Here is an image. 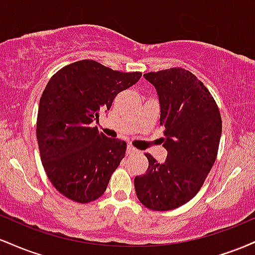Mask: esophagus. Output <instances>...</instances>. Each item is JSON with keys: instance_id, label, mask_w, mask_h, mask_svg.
<instances>
[{"instance_id": "34e87169", "label": "esophagus", "mask_w": 255, "mask_h": 255, "mask_svg": "<svg viewBox=\"0 0 255 255\" xmlns=\"http://www.w3.org/2000/svg\"><path fill=\"white\" fill-rule=\"evenodd\" d=\"M127 153H128V154H134V153H137V150H136L135 147H134V146L128 145V146H127Z\"/></svg>"}]
</instances>
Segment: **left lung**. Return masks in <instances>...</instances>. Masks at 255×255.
Returning <instances> with one entry per match:
<instances>
[{"label":"left lung","mask_w":255,"mask_h":255,"mask_svg":"<svg viewBox=\"0 0 255 255\" xmlns=\"http://www.w3.org/2000/svg\"><path fill=\"white\" fill-rule=\"evenodd\" d=\"M144 77L157 90L168 156L159 164L145 153L148 168L135 176L134 186L144 206L169 211L188 203L203 187L217 158L222 118L210 91L189 71L176 67Z\"/></svg>","instance_id":"8db88e82"}]
</instances>
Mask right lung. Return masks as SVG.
I'll return each mask as SVG.
<instances>
[{"label": "right lung", "instance_id": "right-lung-1", "mask_svg": "<svg viewBox=\"0 0 255 255\" xmlns=\"http://www.w3.org/2000/svg\"><path fill=\"white\" fill-rule=\"evenodd\" d=\"M140 78V72L122 73L81 60L49 80L38 108L37 140L49 180L66 198L86 204L104 194L127 144L91 124Z\"/></svg>", "mask_w": 255, "mask_h": 255}]
</instances>
